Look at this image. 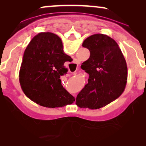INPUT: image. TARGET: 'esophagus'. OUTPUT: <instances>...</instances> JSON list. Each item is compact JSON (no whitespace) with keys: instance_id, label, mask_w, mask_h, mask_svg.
<instances>
[{"instance_id":"obj_1","label":"esophagus","mask_w":146,"mask_h":146,"mask_svg":"<svg viewBox=\"0 0 146 146\" xmlns=\"http://www.w3.org/2000/svg\"><path fill=\"white\" fill-rule=\"evenodd\" d=\"M76 74V71H75L74 72H73V73H72V74H73V75H74V74Z\"/></svg>"}]
</instances>
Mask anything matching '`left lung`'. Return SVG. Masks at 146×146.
<instances>
[{"instance_id": "left-lung-1", "label": "left lung", "mask_w": 146, "mask_h": 146, "mask_svg": "<svg viewBox=\"0 0 146 146\" xmlns=\"http://www.w3.org/2000/svg\"><path fill=\"white\" fill-rule=\"evenodd\" d=\"M82 46L90 52L81 68L89 74L88 82L76 97L80 108L98 109L117 99L127 80L125 60L114 40L103 34L88 37Z\"/></svg>"}]
</instances>
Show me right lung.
<instances>
[{
	"label": "right lung",
	"mask_w": 146,
	"mask_h": 146,
	"mask_svg": "<svg viewBox=\"0 0 146 146\" xmlns=\"http://www.w3.org/2000/svg\"><path fill=\"white\" fill-rule=\"evenodd\" d=\"M70 58L64 52L58 36L48 32L36 35L25 49L20 68V84L25 94L46 108L72 104L74 97L60 79L68 72L64 64Z\"/></svg>",
	"instance_id": "obj_1"
}]
</instances>
